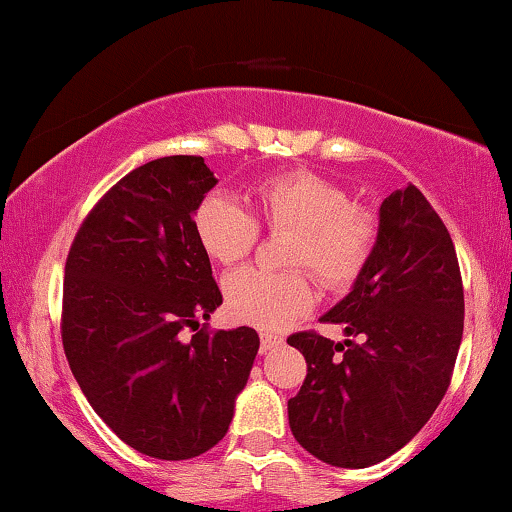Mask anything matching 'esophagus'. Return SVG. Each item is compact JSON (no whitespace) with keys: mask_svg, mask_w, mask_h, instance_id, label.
I'll list each match as a JSON object with an SVG mask.
<instances>
[{"mask_svg":"<svg viewBox=\"0 0 512 512\" xmlns=\"http://www.w3.org/2000/svg\"><path fill=\"white\" fill-rule=\"evenodd\" d=\"M282 342H284L282 335H275V333L263 331V333H261V354H270L272 349L282 347Z\"/></svg>","mask_w":512,"mask_h":512,"instance_id":"34e87169","label":"esophagus"}]
</instances>
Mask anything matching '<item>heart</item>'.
<instances>
[{
    "mask_svg": "<svg viewBox=\"0 0 512 512\" xmlns=\"http://www.w3.org/2000/svg\"><path fill=\"white\" fill-rule=\"evenodd\" d=\"M251 202L270 230H293L289 263L307 265L328 289H347L368 268L380 240L373 209L352 202L338 181L312 170H291L263 179ZM198 242L216 263L247 258L258 240L256 216L223 193H209L195 209ZM317 300L305 270L270 272L242 268L226 279V305L237 321L277 331Z\"/></svg>",
    "mask_w": 512,
    "mask_h": 512,
    "instance_id": "b5f03b06",
    "label": "heart"
}]
</instances>
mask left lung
Returning a JSON list of instances; mask_svg holds the SVG:
<instances>
[{"instance_id":"1","label":"left lung","mask_w":512,"mask_h":512,"mask_svg":"<svg viewBox=\"0 0 512 512\" xmlns=\"http://www.w3.org/2000/svg\"><path fill=\"white\" fill-rule=\"evenodd\" d=\"M321 319L345 326L347 340L314 331L286 340L307 361L289 401L293 438L331 466H373L429 422L464 333L457 251L417 186L384 198L368 268Z\"/></svg>"}]
</instances>
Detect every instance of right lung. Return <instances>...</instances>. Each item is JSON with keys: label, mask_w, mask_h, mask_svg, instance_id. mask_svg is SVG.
Returning <instances> with one entry per match:
<instances>
[{"label": "right lung", "mask_w": 512, "mask_h": 512, "mask_svg": "<svg viewBox=\"0 0 512 512\" xmlns=\"http://www.w3.org/2000/svg\"><path fill=\"white\" fill-rule=\"evenodd\" d=\"M216 186L200 156L151 160L102 195L65 265L62 347L83 394L123 443L181 461L233 422L258 333L198 328L223 303L193 214Z\"/></svg>", "instance_id": "obj_1"}]
</instances>
